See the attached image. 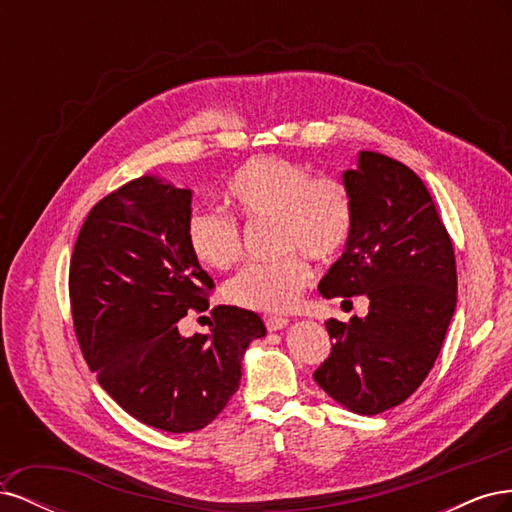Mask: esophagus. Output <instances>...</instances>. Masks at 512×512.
<instances>
[{
    "label": "esophagus",
    "mask_w": 512,
    "mask_h": 512,
    "mask_svg": "<svg viewBox=\"0 0 512 512\" xmlns=\"http://www.w3.org/2000/svg\"><path fill=\"white\" fill-rule=\"evenodd\" d=\"M288 322H290V320H286V318H267V320H265L269 331H282V329L288 327Z\"/></svg>",
    "instance_id": "obj_1"
}]
</instances>
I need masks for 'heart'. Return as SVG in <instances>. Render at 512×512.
I'll list each match as a JSON object with an SVG mask.
<instances>
[{"label":"heart","mask_w":512,"mask_h":512,"mask_svg":"<svg viewBox=\"0 0 512 512\" xmlns=\"http://www.w3.org/2000/svg\"><path fill=\"white\" fill-rule=\"evenodd\" d=\"M228 203L247 220H275L282 252L277 262H254L224 286L230 305L262 314H284L312 284L316 260H331L344 250L352 232V200L342 181L309 177V170L280 156L254 158L226 185ZM185 241L200 265L226 271L241 258L239 224L215 209L194 207L185 220Z\"/></svg>","instance_id":"obj_1"}]
</instances>
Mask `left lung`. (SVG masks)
I'll use <instances>...</instances> for the list:
<instances>
[{"label":"left lung","instance_id":"1","mask_svg":"<svg viewBox=\"0 0 512 512\" xmlns=\"http://www.w3.org/2000/svg\"><path fill=\"white\" fill-rule=\"evenodd\" d=\"M352 232L344 254L322 277V297L369 299L365 318L327 320L329 359L320 389L356 414H380L406 401L436 363L457 305L451 237L414 170L361 151L344 170Z\"/></svg>","mask_w":512,"mask_h":512}]
</instances>
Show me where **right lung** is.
I'll return each mask as SVG.
<instances>
[{
	"mask_svg": "<svg viewBox=\"0 0 512 512\" xmlns=\"http://www.w3.org/2000/svg\"><path fill=\"white\" fill-rule=\"evenodd\" d=\"M192 190L138 177L89 211L70 260L76 339L102 389L138 421L170 433L207 427L241 382V359L265 337L247 309H211L209 333L177 322L209 309L213 280L185 241Z\"/></svg>",
	"mask_w": 512,
	"mask_h": 512,
	"instance_id": "1",
	"label": "right lung"
}]
</instances>
